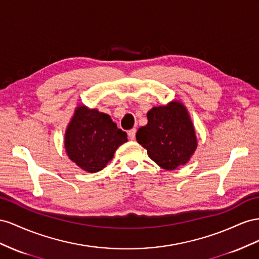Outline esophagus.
<instances>
[{
  "label": "esophagus",
  "instance_id": "obj_1",
  "mask_svg": "<svg viewBox=\"0 0 259 259\" xmlns=\"http://www.w3.org/2000/svg\"><path fill=\"white\" fill-rule=\"evenodd\" d=\"M136 134H137V129L136 128L128 131V136H129L130 140H135L136 139Z\"/></svg>",
  "mask_w": 259,
  "mask_h": 259
}]
</instances>
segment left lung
I'll return each mask as SVG.
<instances>
[{"label":"left lung","instance_id":"8db88e82","mask_svg":"<svg viewBox=\"0 0 259 259\" xmlns=\"http://www.w3.org/2000/svg\"><path fill=\"white\" fill-rule=\"evenodd\" d=\"M147 119L149 122L138 130L136 138L150 158L167 170L186 165L197 145L186 107L180 102L153 107Z\"/></svg>","mask_w":259,"mask_h":259}]
</instances>
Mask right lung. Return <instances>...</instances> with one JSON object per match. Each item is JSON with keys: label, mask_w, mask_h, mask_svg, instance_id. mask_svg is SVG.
I'll return each mask as SVG.
<instances>
[{"label": "right lung", "mask_w": 259, "mask_h": 259, "mask_svg": "<svg viewBox=\"0 0 259 259\" xmlns=\"http://www.w3.org/2000/svg\"><path fill=\"white\" fill-rule=\"evenodd\" d=\"M127 140V134L118 129L108 115L79 106L66 131L65 149L81 169L97 172L106 166L118 146Z\"/></svg>", "instance_id": "obj_1"}]
</instances>
